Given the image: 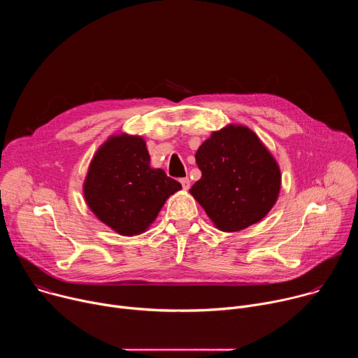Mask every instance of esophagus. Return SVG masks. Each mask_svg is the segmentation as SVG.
I'll return each mask as SVG.
<instances>
[{
	"instance_id": "esophagus-1",
	"label": "esophagus",
	"mask_w": 358,
	"mask_h": 358,
	"mask_svg": "<svg viewBox=\"0 0 358 358\" xmlns=\"http://www.w3.org/2000/svg\"><path fill=\"white\" fill-rule=\"evenodd\" d=\"M180 181H181V185H182V188H184V189H189L191 181H189V178H188V177H185V178H181Z\"/></svg>"
}]
</instances>
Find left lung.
Returning <instances> with one entry per match:
<instances>
[{"label": "left lung", "instance_id": "obj_1", "mask_svg": "<svg viewBox=\"0 0 358 358\" xmlns=\"http://www.w3.org/2000/svg\"><path fill=\"white\" fill-rule=\"evenodd\" d=\"M201 178L191 195L224 232L242 231L268 215L280 191V169L249 127L228 124L195 152Z\"/></svg>", "mask_w": 358, "mask_h": 358}]
</instances>
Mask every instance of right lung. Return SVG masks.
I'll use <instances>...</instances> for the list:
<instances>
[{
  "instance_id": "1",
  "label": "right lung",
  "mask_w": 358,
  "mask_h": 358,
  "mask_svg": "<svg viewBox=\"0 0 358 358\" xmlns=\"http://www.w3.org/2000/svg\"><path fill=\"white\" fill-rule=\"evenodd\" d=\"M181 184L150 167L141 136H110L89 164L83 195L90 211L123 236L147 231Z\"/></svg>"
}]
</instances>
